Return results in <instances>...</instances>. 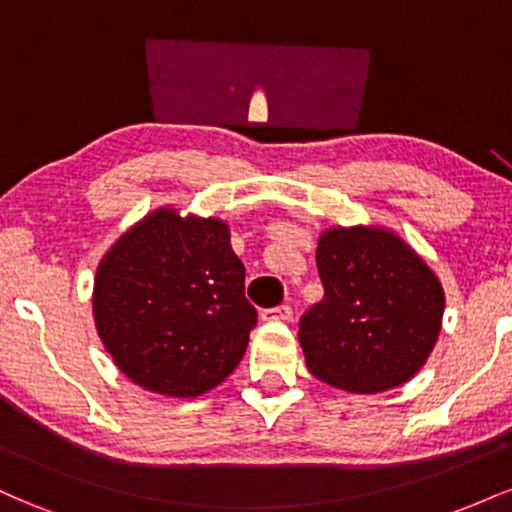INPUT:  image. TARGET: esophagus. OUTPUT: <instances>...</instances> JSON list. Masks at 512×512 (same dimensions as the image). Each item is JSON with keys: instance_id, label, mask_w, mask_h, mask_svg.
I'll use <instances>...</instances> for the list:
<instances>
[{"instance_id": "esophagus-1", "label": "esophagus", "mask_w": 512, "mask_h": 512, "mask_svg": "<svg viewBox=\"0 0 512 512\" xmlns=\"http://www.w3.org/2000/svg\"><path fill=\"white\" fill-rule=\"evenodd\" d=\"M260 317L264 322H286L291 320V308L289 305H276V308L262 310Z\"/></svg>"}]
</instances>
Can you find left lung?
<instances>
[{
	"mask_svg": "<svg viewBox=\"0 0 512 512\" xmlns=\"http://www.w3.org/2000/svg\"><path fill=\"white\" fill-rule=\"evenodd\" d=\"M325 298L301 317L305 366L358 395L414 378L436 346L445 293L414 250L385 228H330L317 243Z\"/></svg>",
	"mask_w": 512,
	"mask_h": 512,
	"instance_id": "left-lung-1",
	"label": "left lung"
}]
</instances>
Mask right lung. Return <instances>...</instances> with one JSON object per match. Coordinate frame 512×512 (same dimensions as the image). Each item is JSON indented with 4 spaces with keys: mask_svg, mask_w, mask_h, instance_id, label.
<instances>
[{
    "mask_svg": "<svg viewBox=\"0 0 512 512\" xmlns=\"http://www.w3.org/2000/svg\"><path fill=\"white\" fill-rule=\"evenodd\" d=\"M93 317L115 366L168 397H199L223 383L257 325L226 223L173 209H156L108 250Z\"/></svg>",
    "mask_w": 512,
    "mask_h": 512,
    "instance_id": "obj_1",
    "label": "right lung"
}]
</instances>
